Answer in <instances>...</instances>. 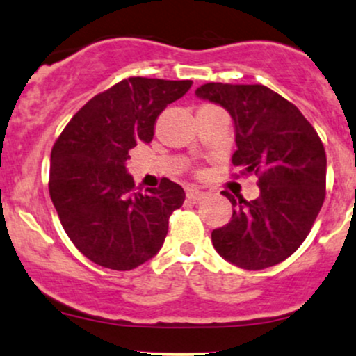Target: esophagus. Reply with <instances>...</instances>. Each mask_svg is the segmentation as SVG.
Returning a JSON list of instances; mask_svg holds the SVG:
<instances>
[{"instance_id":"obj_1","label":"esophagus","mask_w":356,"mask_h":356,"mask_svg":"<svg viewBox=\"0 0 356 356\" xmlns=\"http://www.w3.org/2000/svg\"><path fill=\"white\" fill-rule=\"evenodd\" d=\"M204 195H206V192H204V191H199V189H189V191H187V199H189V201L194 202V204L202 201Z\"/></svg>"}]
</instances>
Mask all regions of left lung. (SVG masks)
Masks as SVG:
<instances>
[{"mask_svg": "<svg viewBox=\"0 0 356 356\" xmlns=\"http://www.w3.org/2000/svg\"><path fill=\"white\" fill-rule=\"evenodd\" d=\"M195 97L227 110L238 147L232 164L259 175L254 201L224 192L234 211L212 231V246L243 269L275 266L301 246L321 209L325 147L303 113L264 85L206 83Z\"/></svg>", "mask_w": 356, "mask_h": 356, "instance_id": "8db88e82", "label": "left lung"}]
</instances>
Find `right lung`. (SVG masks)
I'll return each mask as SVG.
<instances>
[{"instance_id":"add662e5","label":"right lung","mask_w":356,"mask_h":356,"mask_svg":"<svg viewBox=\"0 0 356 356\" xmlns=\"http://www.w3.org/2000/svg\"><path fill=\"white\" fill-rule=\"evenodd\" d=\"M191 87V80H122L88 100L53 145V206L72 243L95 264L129 271L161 251L186 192L169 179L137 192L127 159L138 142H152L162 110Z\"/></svg>"}]
</instances>
